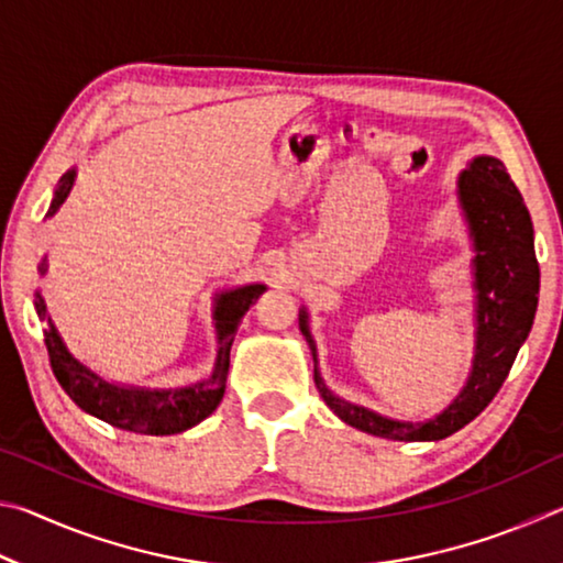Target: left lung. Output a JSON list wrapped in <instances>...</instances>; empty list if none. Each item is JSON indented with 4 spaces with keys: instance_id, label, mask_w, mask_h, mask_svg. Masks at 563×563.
I'll return each instance as SVG.
<instances>
[{
    "instance_id": "8db88e82",
    "label": "left lung",
    "mask_w": 563,
    "mask_h": 563,
    "mask_svg": "<svg viewBox=\"0 0 563 563\" xmlns=\"http://www.w3.org/2000/svg\"><path fill=\"white\" fill-rule=\"evenodd\" d=\"M456 201L474 251V357L460 395L440 415L424 422H405L332 393L320 375L308 310L300 308V332L316 362L318 393L342 422L360 432L395 442H437L454 434L499 393L519 347L529 338L539 302V263L531 216L507 166L494 156H474L456 176Z\"/></svg>"
}]
</instances>
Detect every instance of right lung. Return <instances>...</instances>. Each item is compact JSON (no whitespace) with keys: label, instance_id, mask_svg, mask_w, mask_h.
I'll use <instances>...</instances> for the list:
<instances>
[{"label":"right lung","instance_id":"right-lung-1","mask_svg":"<svg viewBox=\"0 0 563 563\" xmlns=\"http://www.w3.org/2000/svg\"><path fill=\"white\" fill-rule=\"evenodd\" d=\"M76 180V168H69L56 184L54 198L46 218H52L59 211L66 196L71 194ZM49 271V263H46V255L40 263V273L46 275ZM265 292L263 283H247L238 285V288L216 292L213 298V325H216V362L213 373L206 379H198L194 385L184 387H168V389H151V387H139V385H121L111 383L97 369L74 355L66 345L59 328L54 325L49 316V308H46V300L42 290L34 292V310L44 328V342L46 350H49V362L56 379L64 387V393L69 395L76 405H79L84 412L101 419L111 427H119V430L136 432V434H178L186 432L190 427L213 412V409L221 405L223 393H225V379L228 369H231V345L235 340L238 325H241L243 316L247 308L258 300V295Z\"/></svg>","mask_w":563,"mask_h":563}]
</instances>
